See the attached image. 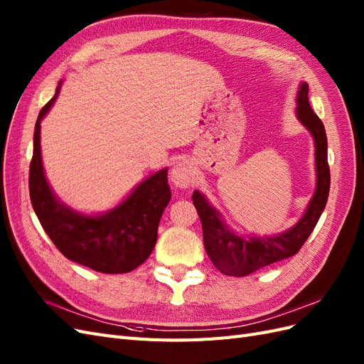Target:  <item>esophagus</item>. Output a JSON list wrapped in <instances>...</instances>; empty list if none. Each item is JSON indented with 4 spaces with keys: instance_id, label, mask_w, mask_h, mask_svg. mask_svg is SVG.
<instances>
[{
    "instance_id": "1",
    "label": "esophagus",
    "mask_w": 364,
    "mask_h": 364,
    "mask_svg": "<svg viewBox=\"0 0 364 364\" xmlns=\"http://www.w3.org/2000/svg\"><path fill=\"white\" fill-rule=\"evenodd\" d=\"M170 179L176 188H190L196 181V171L190 159L182 158L171 168Z\"/></svg>"
}]
</instances>
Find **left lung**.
I'll list each match as a JSON object with an SVG mask.
<instances>
[{
  "mask_svg": "<svg viewBox=\"0 0 364 364\" xmlns=\"http://www.w3.org/2000/svg\"><path fill=\"white\" fill-rule=\"evenodd\" d=\"M296 118L314 139L316 188L304 215L297 222L273 235H245L229 228L220 211L208 202L200 191L193 193V203L199 213L203 245L214 266L229 277H246L277 261L299 252L321 218L329 194L328 141L323 123L308 103V85L299 83L296 95Z\"/></svg>",
  "mask_w": 364,
  "mask_h": 364,
  "instance_id": "8db88e82",
  "label": "left lung"
}]
</instances>
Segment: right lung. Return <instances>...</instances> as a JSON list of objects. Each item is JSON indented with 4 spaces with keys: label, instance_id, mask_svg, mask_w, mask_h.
Masks as SVG:
<instances>
[{
    "label": "right lung",
    "instance_id": "1",
    "mask_svg": "<svg viewBox=\"0 0 364 364\" xmlns=\"http://www.w3.org/2000/svg\"><path fill=\"white\" fill-rule=\"evenodd\" d=\"M62 83L41 109L35 126L28 176L33 209L54 246L68 259L102 273L132 272L156 245L159 220L171 199L168 168L153 173L123 202L100 214H85L63 203L51 190L41 155V121L59 97Z\"/></svg>",
    "mask_w": 364,
    "mask_h": 364
}]
</instances>
